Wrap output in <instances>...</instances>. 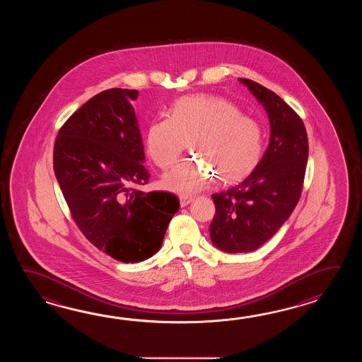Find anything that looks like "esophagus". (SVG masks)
I'll use <instances>...</instances> for the list:
<instances>
[{"instance_id": "obj_1", "label": "esophagus", "mask_w": 362, "mask_h": 362, "mask_svg": "<svg viewBox=\"0 0 362 362\" xmlns=\"http://www.w3.org/2000/svg\"><path fill=\"white\" fill-rule=\"evenodd\" d=\"M192 202V197H186V195H181V197H180V203H181V207H186V206H187V204H190Z\"/></svg>"}]
</instances>
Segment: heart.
<instances>
[{
  "label": "heart",
  "mask_w": 362,
  "mask_h": 362,
  "mask_svg": "<svg viewBox=\"0 0 362 362\" xmlns=\"http://www.w3.org/2000/svg\"><path fill=\"white\" fill-rule=\"evenodd\" d=\"M192 141L198 160H182L164 176L167 189L195 194L215 182L247 176L262 158L264 133L260 123L243 115L237 105L215 94H192L176 100L170 117L151 122L146 148L155 165L168 170Z\"/></svg>",
  "instance_id": "1"
}]
</instances>
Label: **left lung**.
I'll list each match as a JSON object with an SVG mask.
<instances>
[{"mask_svg": "<svg viewBox=\"0 0 362 362\" xmlns=\"http://www.w3.org/2000/svg\"><path fill=\"white\" fill-rule=\"evenodd\" d=\"M265 108L269 145L251 175L226 192L214 194L211 240L229 254L251 252L268 242L300 199L308 160L304 123L277 94L250 78H238Z\"/></svg>", "mask_w": 362, "mask_h": 362, "instance_id": "8db88e82", "label": "left lung"}]
</instances>
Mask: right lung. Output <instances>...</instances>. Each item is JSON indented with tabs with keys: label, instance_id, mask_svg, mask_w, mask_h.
<instances>
[{
	"label": "right lung",
	"instance_id": "add662e5",
	"mask_svg": "<svg viewBox=\"0 0 362 362\" xmlns=\"http://www.w3.org/2000/svg\"><path fill=\"white\" fill-rule=\"evenodd\" d=\"M137 97L120 88L94 95L63 124L53 153L55 177L78 229L122 262L156 254L180 207L175 194L139 189L150 175L132 106Z\"/></svg>",
	"mask_w": 362,
	"mask_h": 362
}]
</instances>
